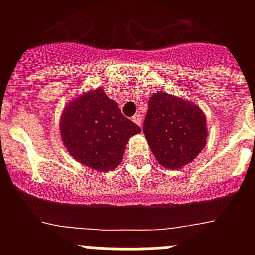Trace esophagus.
<instances>
[{"instance_id": "34e87169", "label": "esophagus", "mask_w": 255, "mask_h": 255, "mask_svg": "<svg viewBox=\"0 0 255 255\" xmlns=\"http://www.w3.org/2000/svg\"><path fill=\"white\" fill-rule=\"evenodd\" d=\"M131 120L134 121V123L136 124L138 126H141V120H143V117H141L140 115H134Z\"/></svg>"}]
</instances>
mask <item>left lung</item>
Returning a JSON list of instances; mask_svg holds the SVG:
<instances>
[{"mask_svg": "<svg viewBox=\"0 0 255 255\" xmlns=\"http://www.w3.org/2000/svg\"><path fill=\"white\" fill-rule=\"evenodd\" d=\"M203 110L177 96L157 92L148 102L143 132L161 166L177 170L190 163L207 144Z\"/></svg>", "mask_w": 255, "mask_h": 255, "instance_id": "8db88e82", "label": "left lung"}]
</instances>
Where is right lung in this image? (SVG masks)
Instances as JSON below:
<instances>
[{"mask_svg": "<svg viewBox=\"0 0 255 255\" xmlns=\"http://www.w3.org/2000/svg\"><path fill=\"white\" fill-rule=\"evenodd\" d=\"M140 131L102 88L71 98L60 119L61 139L67 152L82 164L101 172L120 164L129 139Z\"/></svg>", "mask_w": 255, "mask_h": 255, "instance_id": "obj_1", "label": "right lung"}]
</instances>
